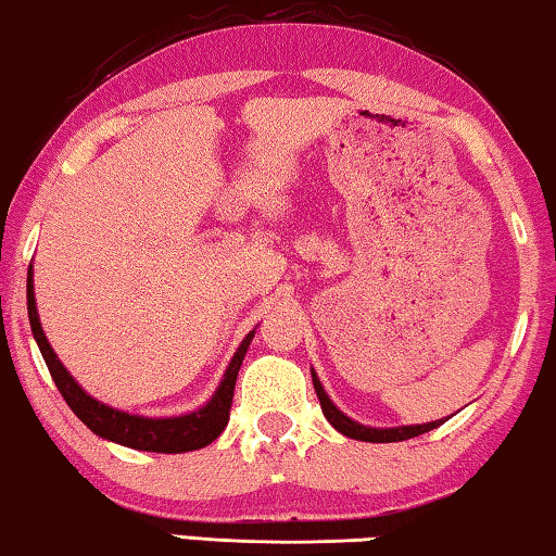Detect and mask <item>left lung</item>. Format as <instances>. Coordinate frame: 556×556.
Listing matches in <instances>:
<instances>
[{
	"mask_svg": "<svg viewBox=\"0 0 556 556\" xmlns=\"http://www.w3.org/2000/svg\"><path fill=\"white\" fill-rule=\"evenodd\" d=\"M312 381H314L316 395H319V403H321V410H324L326 420H329L341 435L354 438V440H364V443H399V440L422 435V433H428V430H433V428L443 426V422H445V418H443V420H433V422H416V426H395V428L364 426V422L349 418L346 413L339 410L337 405H333V401L329 399V393L324 391V386H321L319 376H316L314 368H312ZM447 418H451V416H447Z\"/></svg>",
	"mask_w": 556,
	"mask_h": 556,
	"instance_id": "1",
	"label": "left lung"
}]
</instances>
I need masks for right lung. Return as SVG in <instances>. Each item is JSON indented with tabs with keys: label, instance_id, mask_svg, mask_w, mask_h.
Masks as SVG:
<instances>
[{
	"label": "right lung",
	"instance_id": "add662e5",
	"mask_svg": "<svg viewBox=\"0 0 556 556\" xmlns=\"http://www.w3.org/2000/svg\"><path fill=\"white\" fill-rule=\"evenodd\" d=\"M26 309H29L31 333L34 339H37V346L41 351L43 361H47L49 374L54 378L56 389L61 391V395H64L68 408L76 413L78 420H81L91 433H96L103 440H111V443L134 447V451L188 453V451H200V447L210 445L225 430L227 420H230L237 374H240L244 354L247 349H250L254 331L257 329L247 333L240 346H237L232 361L225 368L223 381H219L213 399H210L205 405H200V408L190 413H182V416L151 418V416H140V413L113 408V405H105L103 401L93 399L91 393L78 386L76 378L68 374V368L61 364L56 351L51 349L47 333L41 329L37 296H34L31 264H29V275H26Z\"/></svg>",
	"mask_w": 556,
	"mask_h": 556
}]
</instances>
